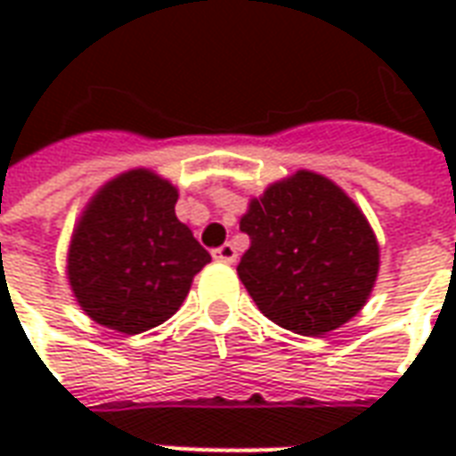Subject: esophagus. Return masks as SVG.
I'll use <instances>...</instances> for the list:
<instances>
[{
    "label": "esophagus",
    "mask_w": 456,
    "mask_h": 456,
    "mask_svg": "<svg viewBox=\"0 0 456 456\" xmlns=\"http://www.w3.org/2000/svg\"><path fill=\"white\" fill-rule=\"evenodd\" d=\"M212 256L217 258V261H222V264H234L237 261V248H234V244H222L219 248H215L212 251Z\"/></svg>",
    "instance_id": "34e87169"
}]
</instances>
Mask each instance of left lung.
Instances as JSON below:
<instances>
[{
    "label": "left lung",
    "mask_w": 456,
    "mask_h": 456,
    "mask_svg": "<svg viewBox=\"0 0 456 456\" xmlns=\"http://www.w3.org/2000/svg\"><path fill=\"white\" fill-rule=\"evenodd\" d=\"M248 234L237 273L283 330L320 337L349 322L379 276V241L354 200L313 170L268 185L239 222Z\"/></svg>",
    "instance_id": "left-lung-1"
}]
</instances>
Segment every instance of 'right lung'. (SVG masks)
I'll list each match as a JSON object with an SVG mask.
<instances>
[{"mask_svg": "<svg viewBox=\"0 0 456 456\" xmlns=\"http://www.w3.org/2000/svg\"><path fill=\"white\" fill-rule=\"evenodd\" d=\"M178 190L146 168L110 180L85 208L68 251V281L94 322L141 335L178 313L209 264L178 217Z\"/></svg>", "mask_w": 456, "mask_h": 456, "instance_id": "1", "label": "right lung"}]
</instances>
